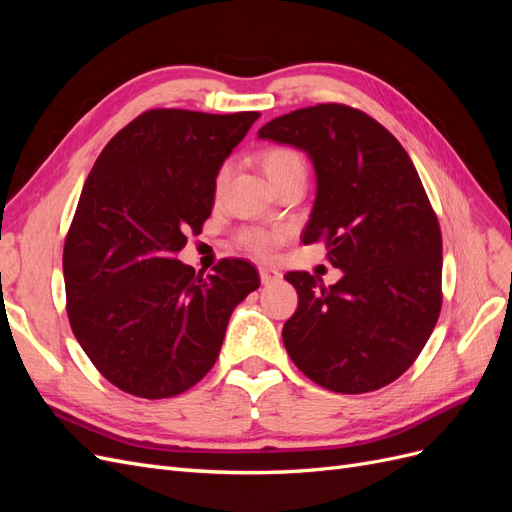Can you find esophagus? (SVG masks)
Listing matches in <instances>:
<instances>
[{
    "instance_id": "obj_1",
    "label": "esophagus",
    "mask_w": 512,
    "mask_h": 512,
    "mask_svg": "<svg viewBox=\"0 0 512 512\" xmlns=\"http://www.w3.org/2000/svg\"><path fill=\"white\" fill-rule=\"evenodd\" d=\"M258 273H260V282L265 284V286H269V284H273V282H280V280H282V273L277 271V269H271V267H260V269H258Z\"/></svg>"
}]
</instances>
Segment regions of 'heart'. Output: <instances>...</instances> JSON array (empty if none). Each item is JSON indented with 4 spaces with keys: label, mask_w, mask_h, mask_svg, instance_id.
Returning <instances> with one entry per match:
<instances>
[{
    "label": "heart",
    "mask_w": 512,
    "mask_h": 512,
    "mask_svg": "<svg viewBox=\"0 0 512 512\" xmlns=\"http://www.w3.org/2000/svg\"><path fill=\"white\" fill-rule=\"evenodd\" d=\"M260 164L265 168L267 177L271 179V183H280L282 179L297 175V173H305V162L301 158L299 151H294L290 147H271L260 156ZM228 170L222 168L218 181V190L226 181ZM284 239V230H267V228H245L239 232V243L243 245V250H247L250 254L258 256V258H269L273 254V250L277 247V243H282Z\"/></svg>",
    "instance_id": "heart-1"
}]
</instances>
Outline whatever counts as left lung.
<instances>
[{
    "label": "left lung",
    "mask_w": 512,
    "mask_h": 512,
    "mask_svg": "<svg viewBox=\"0 0 512 512\" xmlns=\"http://www.w3.org/2000/svg\"><path fill=\"white\" fill-rule=\"evenodd\" d=\"M258 138L307 153L316 200L303 243L327 241L342 280L290 271L299 307L282 337L292 363L324 389H382L416 361L442 307V235L397 138L346 104L275 117Z\"/></svg>",
    "instance_id": "obj_1"
}]
</instances>
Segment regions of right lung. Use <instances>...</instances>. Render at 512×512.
I'll list each match as a JSON object with an SVG mask.
<instances>
[{"mask_svg":"<svg viewBox=\"0 0 512 512\" xmlns=\"http://www.w3.org/2000/svg\"><path fill=\"white\" fill-rule=\"evenodd\" d=\"M258 117L153 108L91 168L64 245L66 301L74 337L117 389L145 399L188 391L218 359L232 309L260 286L241 258L207 277L177 260Z\"/></svg>","mask_w":512,"mask_h":512,"instance_id":"add662e5","label":"right lung"}]
</instances>
